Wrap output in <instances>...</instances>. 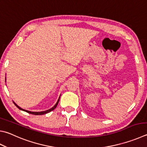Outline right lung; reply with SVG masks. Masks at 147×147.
Wrapping results in <instances>:
<instances>
[{"label":"right lung","mask_w":147,"mask_h":147,"mask_svg":"<svg viewBox=\"0 0 147 147\" xmlns=\"http://www.w3.org/2000/svg\"><path fill=\"white\" fill-rule=\"evenodd\" d=\"M60 98V96L59 98H58V101H57V102L56 103L55 105L54 106H53L51 109H48V110H47V111H40V112H32V111H28V110H25V109H22L21 107H20L18 106V105H17V104H16V103H15L14 101H13V103H14L15 105L16 106H17V107H18V109H19L20 110H21V111H25V112H26V113H29V114H34V115H43V114H47V113H50L51 111H53V110H54V109H55L56 107H57V105L58 104V102H59Z\"/></svg>","instance_id":"obj_1"}]
</instances>
